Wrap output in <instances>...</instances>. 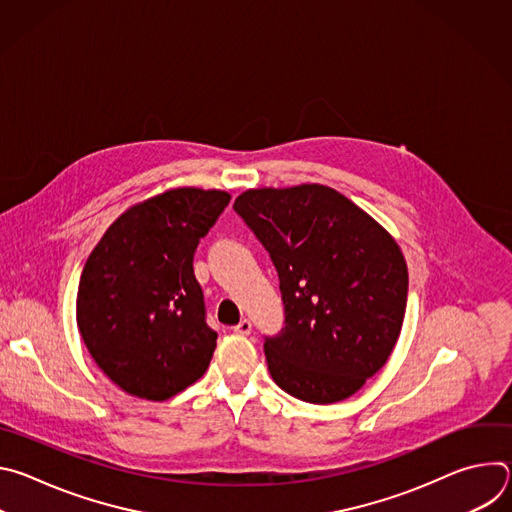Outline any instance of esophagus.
Masks as SVG:
<instances>
[{"instance_id":"34e87169","label":"esophagus","mask_w":512,"mask_h":512,"mask_svg":"<svg viewBox=\"0 0 512 512\" xmlns=\"http://www.w3.org/2000/svg\"><path fill=\"white\" fill-rule=\"evenodd\" d=\"M237 334H241V336H247V334H251V330H253V324H251V320H247V318H243L235 328H233Z\"/></svg>"}]
</instances>
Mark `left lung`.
I'll list each match as a JSON object with an SVG mask.
<instances>
[{"mask_svg": "<svg viewBox=\"0 0 512 512\" xmlns=\"http://www.w3.org/2000/svg\"><path fill=\"white\" fill-rule=\"evenodd\" d=\"M235 210L269 251L285 328L265 340L271 379L291 397L336 403L393 352L407 306V263L371 214L330 186L251 188Z\"/></svg>", "mask_w": 512, "mask_h": 512, "instance_id": "obj_1", "label": "left lung"}]
</instances>
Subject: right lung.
Here are the masks:
<instances>
[{
	"label": "right lung",
	"mask_w": 512,
	"mask_h": 512,
	"mask_svg": "<svg viewBox=\"0 0 512 512\" xmlns=\"http://www.w3.org/2000/svg\"><path fill=\"white\" fill-rule=\"evenodd\" d=\"M225 190L170 188L129 206L91 251L77 294V326L97 367L125 393L166 401L208 369L194 251L229 204Z\"/></svg>",
	"instance_id": "add662e5"
}]
</instances>
